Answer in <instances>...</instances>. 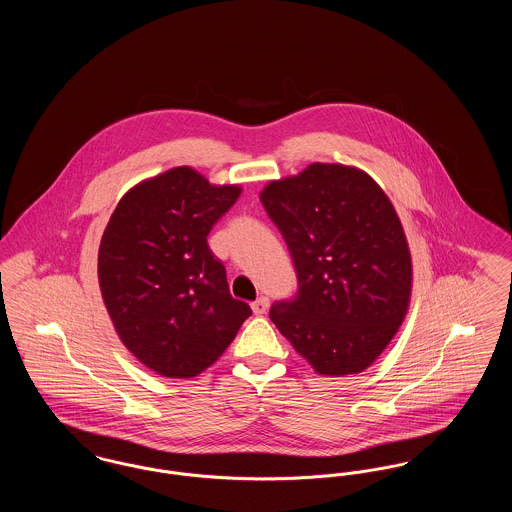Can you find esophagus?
<instances>
[{"label":"esophagus","mask_w":512,"mask_h":512,"mask_svg":"<svg viewBox=\"0 0 512 512\" xmlns=\"http://www.w3.org/2000/svg\"><path fill=\"white\" fill-rule=\"evenodd\" d=\"M268 305H270L268 297H259L257 301H253V303H251V309H253V313H255V315H265L268 311Z\"/></svg>","instance_id":"obj_1"}]
</instances>
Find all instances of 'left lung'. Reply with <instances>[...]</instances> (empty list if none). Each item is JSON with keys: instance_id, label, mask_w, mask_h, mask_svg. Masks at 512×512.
Instances as JSON below:
<instances>
[{"instance_id": "8db88e82", "label": "left lung", "mask_w": 512, "mask_h": 512, "mask_svg": "<svg viewBox=\"0 0 512 512\" xmlns=\"http://www.w3.org/2000/svg\"><path fill=\"white\" fill-rule=\"evenodd\" d=\"M292 255L297 292L270 320L318 374H357L401 326L411 253L382 188L359 169L313 163L261 194Z\"/></svg>"}]
</instances>
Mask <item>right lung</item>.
Returning <instances> with one entry per match:
<instances>
[{
    "instance_id": "1",
    "label": "right lung",
    "mask_w": 512,
    "mask_h": 512,
    "mask_svg": "<svg viewBox=\"0 0 512 512\" xmlns=\"http://www.w3.org/2000/svg\"><path fill=\"white\" fill-rule=\"evenodd\" d=\"M242 190L178 167L122 197L101 236L99 288L122 343L161 376L192 378L236 338L234 299L207 236Z\"/></svg>"
}]
</instances>
